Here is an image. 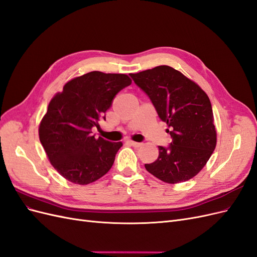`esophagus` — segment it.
<instances>
[{
    "label": "esophagus",
    "mask_w": 257,
    "mask_h": 257,
    "mask_svg": "<svg viewBox=\"0 0 257 257\" xmlns=\"http://www.w3.org/2000/svg\"><path fill=\"white\" fill-rule=\"evenodd\" d=\"M127 143H128L131 146L136 147V148H138V147H141V146H142V143H136V142H133V141H128Z\"/></svg>",
    "instance_id": "34e87169"
}]
</instances>
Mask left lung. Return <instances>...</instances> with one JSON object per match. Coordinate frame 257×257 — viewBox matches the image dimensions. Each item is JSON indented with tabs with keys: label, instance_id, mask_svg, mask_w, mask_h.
<instances>
[{
	"label": "left lung",
	"instance_id": "left-lung-1",
	"mask_svg": "<svg viewBox=\"0 0 257 257\" xmlns=\"http://www.w3.org/2000/svg\"><path fill=\"white\" fill-rule=\"evenodd\" d=\"M130 76L150 98L173 139L168 147L159 146L158 160L145 164L146 169L166 183L190 180L206 165L216 145L208 95L195 82L167 65Z\"/></svg>",
	"mask_w": 257,
	"mask_h": 257
}]
</instances>
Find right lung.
Wrapping results in <instances>:
<instances>
[{"label": "right lung", "instance_id": "1", "mask_svg": "<svg viewBox=\"0 0 257 257\" xmlns=\"http://www.w3.org/2000/svg\"><path fill=\"white\" fill-rule=\"evenodd\" d=\"M132 83L127 75L91 72L68 81L49 103L40 141L52 166L68 181L89 184L108 173L122 143L92 135L118 93Z\"/></svg>", "mask_w": 257, "mask_h": 257}]
</instances>
